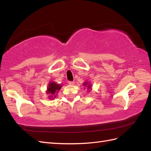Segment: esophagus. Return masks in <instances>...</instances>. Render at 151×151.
I'll use <instances>...</instances> for the list:
<instances>
[{"label":"esophagus","mask_w":151,"mask_h":151,"mask_svg":"<svg viewBox=\"0 0 151 151\" xmlns=\"http://www.w3.org/2000/svg\"><path fill=\"white\" fill-rule=\"evenodd\" d=\"M68 83H69V84H70V85H73L74 84H75V82H74V81H69Z\"/></svg>","instance_id":"obj_1"}]
</instances>
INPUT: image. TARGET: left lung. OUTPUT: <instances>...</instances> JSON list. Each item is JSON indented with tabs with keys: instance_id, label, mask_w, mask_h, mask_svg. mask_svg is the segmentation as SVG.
Listing matches in <instances>:
<instances>
[{
	"instance_id": "obj_1",
	"label": "left lung",
	"mask_w": 151,
	"mask_h": 151,
	"mask_svg": "<svg viewBox=\"0 0 151 151\" xmlns=\"http://www.w3.org/2000/svg\"><path fill=\"white\" fill-rule=\"evenodd\" d=\"M87 84H88V83H87V82H86V83H84V86H86V85H88ZM88 88H89V89H90V88H91V86H89V84H88Z\"/></svg>"
}]
</instances>
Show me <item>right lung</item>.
Instances as JSON below:
<instances>
[{
  "label": "right lung",
  "instance_id": "add662e5",
  "mask_svg": "<svg viewBox=\"0 0 151 151\" xmlns=\"http://www.w3.org/2000/svg\"><path fill=\"white\" fill-rule=\"evenodd\" d=\"M62 88V86L59 84H57L55 82H51L49 83V87H48L47 89V93L52 95V97H55V95L53 96V95H55L56 93H57L58 91H59Z\"/></svg>",
  "mask_w": 151,
  "mask_h": 151
}]
</instances>
